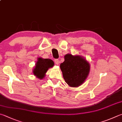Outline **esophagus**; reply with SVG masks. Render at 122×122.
<instances>
[{"label": "esophagus", "mask_w": 122, "mask_h": 122, "mask_svg": "<svg viewBox=\"0 0 122 122\" xmlns=\"http://www.w3.org/2000/svg\"><path fill=\"white\" fill-rule=\"evenodd\" d=\"M54 62H55V63L56 64V65H58V64L59 63V61L58 59H55Z\"/></svg>", "instance_id": "1"}]
</instances>
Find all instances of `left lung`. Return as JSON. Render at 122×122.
Listing matches in <instances>:
<instances>
[{
  "label": "left lung",
  "mask_w": 122,
  "mask_h": 122,
  "mask_svg": "<svg viewBox=\"0 0 122 122\" xmlns=\"http://www.w3.org/2000/svg\"><path fill=\"white\" fill-rule=\"evenodd\" d=\"M63 77L68 85L77 87L82 84L90 71V65L83 57L71 54H66L65 61L60 65Z\"/></svg>",
  "instance_id": "obj_1"
}]
</instances>
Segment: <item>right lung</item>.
Wrapping results in <instances>:
<instances>
[{
	"mask_svg": "<svg viewBox=\"0 0 122 122\" xmlns=\"http://www.w3.org/2000/svg\"><path fill=\"white\" fill-rule=\"evenodd\" d=\"M54 65V62L52 60L44 59L39 57L36 63L35 68L33 71V74L36 76L37 78L43 79L45 77L48 68L53 67Z\"/></svg>",
	"mask_w": 122,
	"mask_h": 122,
	"instance_id": "right-lung-1",
	"label": "right lung"
}]
</instances>
